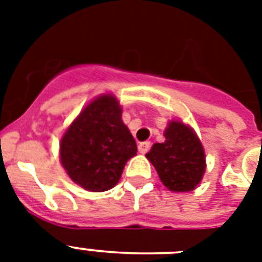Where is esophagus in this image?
<instances>
[{"label":"esophagus","mask_w":262,"mask_h":262,"mask_svg":"<svg viewBox=\"0 0 262 262\" xmlns=\"http://www.w3.org/2000/svg\"><path fill=\"white\" fill-rule=\"evenodd\" d=\"M151 148V143L149 141H143V143L139 144V151L140 154H147Z\"/></svg>","instance_id":"esophagus-1"}]
</instances>
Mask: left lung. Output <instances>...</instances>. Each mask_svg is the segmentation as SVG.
I'll use <instances>...</instances> for the list:
<instances>
[{
  "instance_id": "obj_1",
  "label": "left lung",
  "mask_w": 262,
  "mask_h": 262,
  "mask_svg": "<svg viewBox=\"0 0 262 262\" xmlns=\"http://www.w3.org/2000/svg\"><path fill=\"white\" fill-rule=\"evenodd\" d=\"M166 141L154 144L147 154L160 181L171 191H190L203 179L205 154L197 136L185 123L172 121L164 132Z\"/></svg>"
}]
</instances>
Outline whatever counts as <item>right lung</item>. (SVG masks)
<instances>
[{
    "label": "right lung",
    "instance_id": "add662e5",
    "mask_svg": "<svg viewBox=\"0 0 262 262\" xmlns=\"http://www.w3.org/2000/svg\"><path fill=\"white\" fill-rule=\"evenodd\" d=\"M121 113L117 99L103 95L80 113L61 140V163L72 181L85 190L114 187L137 152Z\"/></svg>",
    "mask_w": 262,
    "mask_h": 262
}]
</instances>
